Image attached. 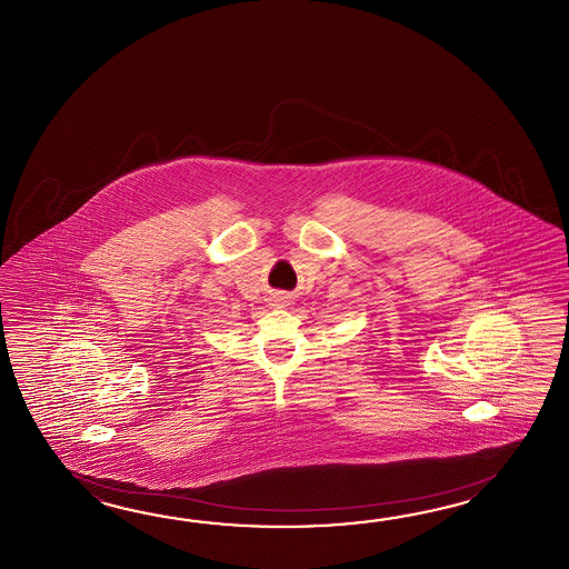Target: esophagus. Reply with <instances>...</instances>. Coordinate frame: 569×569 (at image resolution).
<instances>
[{
    "mask_svg": "<svg viewBox=\"0 0 569 569\" xmlns=\"http://www.w3.org/2000/svg\"><path fill=\"white\" fill-rule=\"evenodd\" d=\"M272 305H274V307H284V297H280V295H274V299H272Z\"/></svg>",
    "mask_w": 569,
    "mask_h": 569,
    "instance_id": "obj_1",
    "label": "esophagus"
}]
</instances>
